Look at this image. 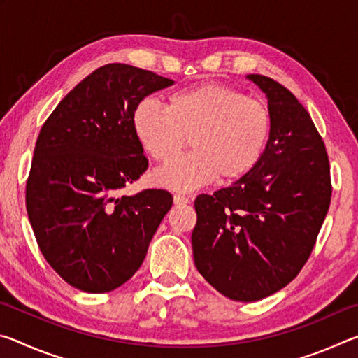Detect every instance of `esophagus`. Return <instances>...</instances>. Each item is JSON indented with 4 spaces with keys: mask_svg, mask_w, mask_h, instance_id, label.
<instances>
[{
    "mask_svg": "<svg viewBox=\"0 0 358 358\" xmlns=\"http://www.w3.org/2000/svg\"><path fill=\"white\" fill-rule=\"evenodd\" d=\"M173 203L175 205H186V203H189V197L181 196V194H175V196H173Z\"/></svg>",
    "mask_w": 358,
    "mask_h": 358,
    "instance_id": "34e87169",
    "label": "esophagus"
}]
</instances>
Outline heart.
<instances>
[{
	"instance_id": "obj_1",
	"label": "heart",
	"mask_w": 358,
	"mask_h": 358,
	"mask_svg": "<svg viewBox=\"0 0 358 358\" xmlns=\"http://www.w3.org/2000/svg\"><path fill=\"white\" fill-rule=\"evenodd\" d=\"M132 131L151 159L169 162L153 178L173 191H192L220 177L232 181L257 166L268 142L271 115L262 101L230 87L203 83L167 96L162 108L143 99L132 112Z\"/></svg>"
}]
</instances>
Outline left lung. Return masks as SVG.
Listing matches in <instances>:
<instances>
[{
  "label": "left lung",
  "instance_id": "8db88e82",
  "mask_svg": "<svg viewBox=\"0 0 358 358\" xmlns=\"http://www.w3.org/2000/svg\"><path fill=\"white\" fill-rule=\"evenodd\" d=\"M268 98L270 138L252 171L194 202V264L217 292L256 301L295 280L331 199L330 164L310 113L281 83L250 74Z\"/></svg>",
  "mask_w": 358,
  "mask_h": 358
}]
</instances>
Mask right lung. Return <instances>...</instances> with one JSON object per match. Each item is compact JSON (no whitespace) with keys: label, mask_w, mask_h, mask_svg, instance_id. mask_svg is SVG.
<instances>
[{"label":"right lung","mask_w":358,"mask_h":358,"mask_svg":"<svg viewBox=\"0 0 358 358\" xmlns=\"http://www.w3.org/2000/svg\"><path fill=\"white\" fill-rule=\"evenodd\" d=\"M173 80L136 66H101L45 120L27 180V211L42 256L72 287L104 294L131 280L173 197L120 196L147 171L132 112Z\"/></svg>","instance_id":"obj_1"}]
</instances>
